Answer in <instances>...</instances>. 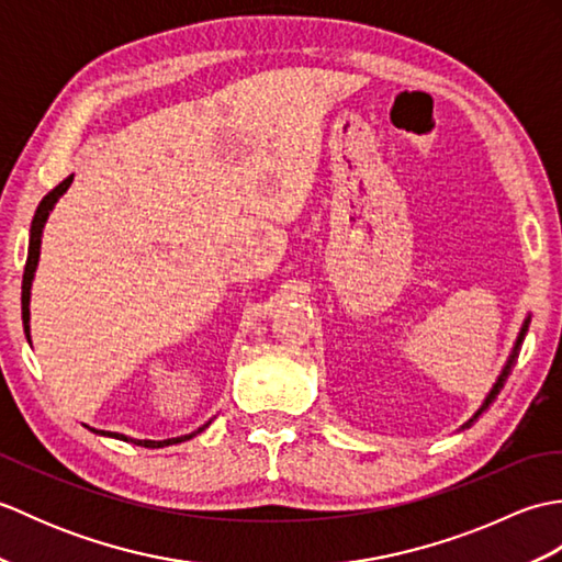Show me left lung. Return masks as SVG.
<instances>
[{
    "instance_id": "left-lung-1",
    "label": "left lung",
    "mask_w": 562,
    "mask_h": 562,
    "mask_svg": "<svg viewBox=\"0 0 562 562\" xmlns=\"http://www.w3.org/2000/svg\"><path fill=\"white\" fill-rule=\"evenodd\" d=\"M529 324H531V318H527L524 321V326H521V330H519V338H517V342H515V350H512V355H509V360H507V364H505V369H503V374L497 376V381H495V386H493V391L487 393V398H485V403L481 405L479 408V413H475L469 423H465V427L469 425H473V420H479V417L491 408V403L497 398V393L503 391V386H505V381H507V376H509V372H512V367H515V362H517V357H519V350H521V342H524V336H527V330H529Z\"/></svg>"
}]
</instances>
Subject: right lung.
I'll list each match as a JSON object with an SVG mask.
<instances>
[{
	"label": "right lung",
	"mask_w": 562,
	"mask_h": 562,
	"mask_svg": "<svg viewBox=\"0 0 562 562\" xmlns=\"http://www.w3.org/2000/svg\"><path fill=\"white\" fill-rule=\"evenodd\" d=\"M71 178L75 176H67L63 183H59L55 190H50L43 200L38 210H35V217H33V224H31V238H29V258H26V268H23V282H21V318H23V330H26V338L31 340L29 336V302H31V282H33V272H35V266H38V256H41V234H43V226H45V220L47 214H50V210L55 207V202L63 198L67 193V188L71 186ZM210 425V423H207ZM207 425L198 427L195 432L190 435H183V437H176V439H164V441H151V439H130L125 435H117V432H103V429H99V435H109V437H115V439H123V441H133V445H139V447H147V449H159V447H169V445H178V441H186V439H193L198 432H202ZM97 432V429H93Z\"/></svg>",
	"instance_id": "right-lung-1"
}]
</instances>
